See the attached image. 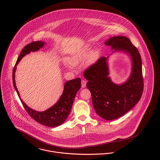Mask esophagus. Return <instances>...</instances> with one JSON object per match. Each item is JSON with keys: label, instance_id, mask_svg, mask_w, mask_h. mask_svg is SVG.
I'll return each mask as SVG.
<instances>
[{"label": "esophagus", "instance_id": "1", "mask_svg": "<svg viewBox=\"0 0 160 160\" xmlns=\"http://www.w3.org/2000/svg\"><path fill=\"white\" fill-rule=\"evenodd\" d=\"M86 84H87V81L86 80H82V81H81V86H82V88H86Z\"/></svg>", "mask_w": 160, "mask_h": 160}]
</instances>
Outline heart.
<instances>
[{
    "mask_svg": "<svg viewBox=\"0 0 160 160\" xmlns=\"http://www.w3.org/2000/svg\"><path fill=\"white\" fill-rule=\"evenodd\" d=\"M88 49H86L85 50H84L81 54H79L78 56L74 57L72 60H71V62L73 64H77L78 62H81V61H84L86 58L87 57L88 55ZM97 57V52L95 51H93L90 53V54L88 55V58H87V62L88 63H91L93 62Z\"/></svg>",
    "mask_w": 160,
    "mask_h": 160,
    "instance_id": "1",
    "label": "heart"
}]
</instances>
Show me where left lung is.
Segmentation results:
<instances>
[{
  "mask_svg": "<svg viewBox=\"0 0 160 160\" xmlns=\"http://www.w3.org/2000/svg\"><path fill=\"white\" fill-rule=\"evenodd\" d=\"M105 44L111 46L113 52L127 53L132 60L131 74L122 84H114L108 76V57H100L84 72L97 114L106 120H113L131 110L142 97L143 90L142 60L137 48L126 37H112Z\"/></svg>",
  "mask_w": 160,
  "mask_h": 160,
  "instance_id": "1",
  "label": "left lung"
}]
</instances>
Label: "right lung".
I'll return each mask as SVG.
<instances>
[{"label":"right lung","mask_w":160,"mask_h":160,"mask_svg":"<svg viewBox=\"0 0 160 160\" xmlns=\"http://www.w3.org/2000/svg\"><path fill=\"white\" fill-rule=\"evenodd\" d=\"M44 44L45 42L42 41L32 42L23 48L13 70V84L15 89L16 90L18 97L21 100L23 107L29 115L39 123L48 127L53 128L61 125L65 122L68 116L76 94L81 86V79L78 78L66 82L64 85V90L58 101L52 107L42 112L35 111L26 105V103L20 98L15 80V72L17 68V65L18 64L22 58L31 52L39 50L44 46Z\"/></svg>","instance_id":"add662e5"}]
</instances>
